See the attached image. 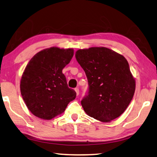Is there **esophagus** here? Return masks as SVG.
Listing matches in <instances>:
<instances>
[{
  "instance_id": "34e87169",
  "label": "esophagus",
  "mask_w": 157,
  "mask_h": 157,
  "mask_svg": "<svg viewBox=\"0 0 157 157\" xmlns=\"http://www.w3.org/2000/svg\"><path fill=\"white\" fill-rule=\"evenodd\" d=\"M75 91L76 92L77 96H78L79 94V88H75Z\"/></svg>"
}]
</instances>
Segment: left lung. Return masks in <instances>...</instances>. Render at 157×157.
Here are the masks:
<instances>
[{"label": "left lung", "mask_w": 157, "mask_h": 157, "mask_svg": "<svg viewBox=\"0 0 157 157\" xmlns=\"http://www.w3.org/2000/svg\"><path fill=\"white\" fill-rule=\"evenodd\" d=\"M75 58L86 75L88 93L81 101L86 114L103 122L119 117L129 105L136 80L126 58L104 47L78 50Z\"/></svg>", "instance_id": "obj_1"}]
</instances>
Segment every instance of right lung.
Listing matches in <instances>:
<instances>
[{"mask_svg": "<svg viewBox=\"0 0 157 157\" xmlns=\"http://www.w3.org/2000/svg\"><path fill=\"white\" fill-rule=\"evenodd\" d=\"M73 49L52 47L36 53L20 81L24 103L36 117L50 120L63 113L76 93L67 86L63 69L73 56Z\"/></svg>", "mask_w": 157, "mask_h": 157, "instance_id": "right-lung-1", "label": "right lung"}]
</instances>
